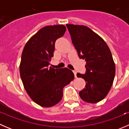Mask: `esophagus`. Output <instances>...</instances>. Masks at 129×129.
I'll return each mask as SVG.
<instances>
[{
	"mask_svg": "<svg viewBox=\"0 0 129 129\" xmlns=\"http://www.w3.org/2000/svg\"><path fill=\"white\" fill-rule=\"evenodd\" d=\"M73 72H74V76H75V77H77V72H76V71H73Z\"/></svg>",
	"mask_w": 129,
	"mask_h": 129,
	"instance_id": "1",
	"label": "esophagus"
}]
</instances>
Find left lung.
Masks as SVG:
<instances>
[{"label": "left lung", "instance_id": "left-lung-1", "mask_svg": "<svg viewBox=\"0 0 129 129\" xmlns=\"http://www.w3.org/2000/svg\"><path fill=\"white\" fill-rule=\"evenodd\" d=\"M66 26L79 58L86 62L85 74H77L86 82L79 95L85 102L97 103L106 97L114 81L115 66L111 52L104 40L87 26Z\"/></svg>", "mask_w": 129, "mask_h": 129}]
</instances>
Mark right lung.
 <instances>
[{
    "mask_svg": "<svg viewBox=\"0 0 129 129\" xmlns=\"http://www.w3.org/2000/svg\"><path fill=\"white\" fill-rule=\"evenodd\" d=\"M66 30L63 25L43 27L27 42L22 54L20 74L25 89L34 102L44 107L58 103L63 88L74 78L69 69L49 67L55 41Z\"/></svg>",
    "mask_w": 129,
    "mask_h": 129,
    "instance_id": "right-lung-1",
    "label": "right lung"
}]
</instances>
